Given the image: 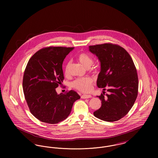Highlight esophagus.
I'll use <instances>...</instances> for the list:
<instances>
[{"label": "esophagus", "mask_w": 158, "mask_h": 158, "mask_svg": "<svg viewBox=\"0 0 158 158\" xmlns=\"http://www.w3.org/2000/svg\"><path fill=\"white\" fill-rule=\"evenodd\" d=\"M92 97V96L90 95H85V94H84V95H83L81 96V98H82V99H86V98H91Z\"/></svg>", "instance_id": "34e87169"}]
</instances>
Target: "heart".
<instances>
[{"label": "heart", "mask_w": 158, "mask_h": 158, "mask_svg": "<svg viewBox=\"0 0 158 158\" xmlns=\"http://www.w3.org/2000/svg\"><path fill=\"white\" fill-rule=\"evenodd\" d=\"M77 59L84 67L89 68L93 64V59L88 54L85 53H80ZM71 66V63L68 62L64 67V74L68 75L69 73V70ZM93 80L90 77L78 78L72 83V86L76 89H77L82 92H89L92 88Z\"/></svg>", "instance_id": "b5f03b06"}]
</instances>
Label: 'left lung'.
<instances>
[{
    "mask_svg": "<svg viewBox=\"0 0 158 158\" xmlns=\"http://www.w3.org/2000/svg\"><path fill=\"white\" fill-rule=\"evenodd\" d=\"M89 50L96 55L101 64L97 86H106L105 92L97 96L101 108L94 113L100 120L113 122L124 117L135 102L139 81L135 64L127 52L120 45L111 43L90 45Z\"/></svg>",
    "mask_w": 158,
    "mask_h": 158,
    "instance_id": "1",
    "label": "left lung"
}]
</instances>
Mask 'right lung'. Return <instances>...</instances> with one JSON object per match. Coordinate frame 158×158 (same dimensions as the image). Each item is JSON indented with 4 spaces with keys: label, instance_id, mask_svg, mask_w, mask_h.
Listing matches in <instances>:
<instances>
[{
    "label": "right lung",
    "instance_id": "obj_1",
    "mask_svg": "<svg viewBox=\"0 0 158 158\" xmlns=\"http://www.w3.org/2000/svg\"><path fill=\"white\" fill-rule=\"evenodd\" d=\"M73 47H49L35 53L28 61L23 77L25 98L38 120L57 124L65 120L73 103L80 99L74 90L57 94L56 88L64 79L62 64Z\"/></svg>",
    "mask_w": 158,
    "mask_h": 158
}]
</instances>
